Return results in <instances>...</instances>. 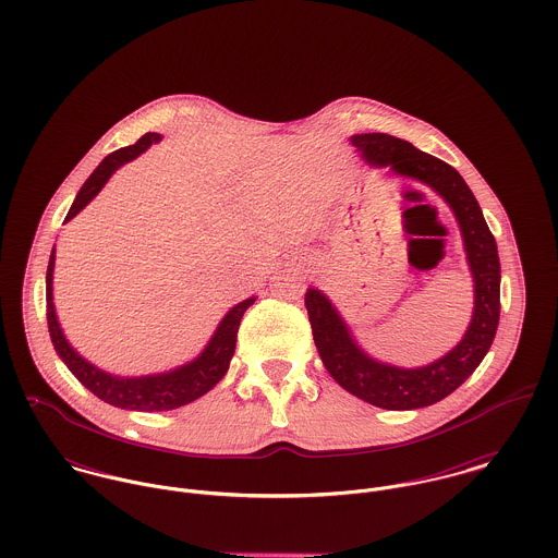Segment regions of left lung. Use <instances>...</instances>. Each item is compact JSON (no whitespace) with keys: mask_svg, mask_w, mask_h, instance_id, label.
Segmentation results:
<instances>
[{"mask_svg":"<svg viewBox=\"0 0 558 558\" xmlns=\"http://www.w3.org/2000/svg\"><path fill=\"white\" fill-rule=\"evenodd\" d=\"M350 142L369 165L391 167L401 175L425 182L451 206L475 279V312L466 335L451 352L425 367L403 369L365 354L330 301L319 290L310 288L305 307L314 341L324 367L348 393L387 410L425 408L451 396L477 369L494 341L500 318V262L496 240L458 169L393 135L363 133L352 135Z\"/></svg>","mask_w":558,"mask_h":558,"instance_id":"8db88e82","label":"left lung"}]
</instances>
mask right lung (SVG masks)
<instances>
[{"label":"right lung","instance_id":"right-lung-1","mask_svg":"<svg viewBox=\"0 0 558 558\" xmlns=\"http://www.w3.org/2000/svg\"><path fill=\"white\" fill-rule=\"evenodd\" d=\"M157 142H160L159 133H146L137 144L120 148V150L111 153L109 157H105L102 162L94 169V173L85 180V184L81 186L64 221H71L98 195V191L105 186V182L111 178V173L120 165L137 159L142 153H146ZM53 266H56V246L51 251L49 268H47V324H49V335H51L53 348L87 391H92L96 398L102 399L116 408H124V410L162 412V410H173L184 403H191V401L202 398L204 393H208L226 376L230 361L234 356V350H236L240 319L244 316V312L255 303V299L251 296V299L239 303L236 307H232L228 312V316L221 319V324L215 330L206 350L195 361H191L173 372H167V374L120 378V376H111V374L94 367L92 363H87L66 341L58 316H56V307H53V288H51L53 286Z\"/></svg>","mask_w":558,"mask_h":558}]
</instances>
